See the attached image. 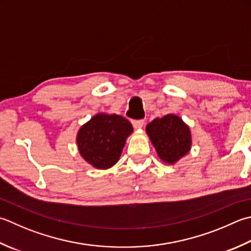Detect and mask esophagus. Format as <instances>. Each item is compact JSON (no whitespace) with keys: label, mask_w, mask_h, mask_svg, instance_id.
<instances>
[{"label":"esophagus","mask_w":251,"mask_h":251,"mask_svg":"<svg viewBox=\"0 0 251 251\" xmlns=\"http://www.w3.org/2000/svg\"><path fill=\"white\" fill-rule=\"evenodd\" d=\"M131 123H132V126H134L135 128H141V127L145 125L144 120H135V121H132Z\"/></svg>","instance_id":"1"}]
</instances>
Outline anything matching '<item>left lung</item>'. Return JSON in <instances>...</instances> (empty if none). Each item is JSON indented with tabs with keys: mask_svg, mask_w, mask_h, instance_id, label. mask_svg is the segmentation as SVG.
Returning a JSON list of instances; mask_svg holds the SVG:
<instances>
[{
	"mask_svg": "<svg viewBox=\"0 0 251 251\" xmlns=\"http://www.w3.org/2000/svg\"><path fill=\"white\" fill-rule=\"evenodd\" d=\"M147 132L159 156L166 163H175L190 149L188 126L176 115L169 114L153 120L147 125Z\"/></svg>",
	"mask_w": 251,
	"mask_h": 251,
	"instance_id": "1",
	"label": "left lung"
}]
</instances>
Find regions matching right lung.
I'll list each match as a JSON object with an SVG mask.
<instances>
[{
	"instance_id": "right-lung-1",
	"label": "right lung",
	"mask_w": 251,
	"mask_h": 251,
	"mask_svg": "<svg viewBox=\"0 0 251 251\" xmlns=\"http://www.w3.org/2000/svg\"><path fill=\"white\" fill-rule=\"evenodd\" d=\"M131 132V124L123 116L98 114L78 131V149L82 158L95 168H111L119 161Z\"/></svg>"
}]
</instances>
